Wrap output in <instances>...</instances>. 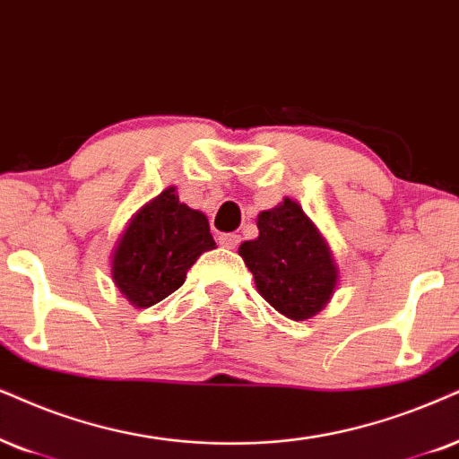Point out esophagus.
Instances as JSON below:
<instances>
[{"label": "esophagus", "mask_w": 459, "mask_h": 459, "mask_svg": "<svg viewBox=\"0 0 459 459\" xmlns=\"http://www.w3.org/2000/svg\"><path fill=\"white\" fill-rule=\"evenodd\" d=\"M220 246L222 247H229V249H235L237 246H239V241H241V237L237 235V233H224V235H220Z\"/></svg>", "instance_id": "34e87169"}]
</instances>
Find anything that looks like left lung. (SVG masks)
I'll list each match as a JSON object with an SVG mask.
<instances>
[{
	"label": "left lung",
	"mask_w": 459,
	"mask_h": 459,
	"mask_svg": "<svg viewBox=\"0 0 459 459\" xmlns=\"http://www.w3.org/2000/svg\"><path fill=\"white\" fill-rule=\"evenodd\" d=\"M256 226L258 237L241 243L239 256L252 271L260 297L290 320H309L328 305L339 280L326 239L288 196L260 212Z\"/></svg>",
	"instance_id": "8db88e82"
}]
</instances>
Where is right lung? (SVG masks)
Masks as SVG:
<instances>
[{
	"label": "right lung",
	"instance_id": "right-lung-1",
	"mask_svg": "<svg viewBox=\"0 0 459 459\" xmlns=\"http://www.w3.org/2000/svg\"><path fill=\"white\" fill-rule=\"evenodd\" d=\"M213 247L205 213L179 203L171 186L129 220L114 249L112 280L131 305L146 309L176 292L196 258Z\"/></svg>",
	"mask_w": 459,
	"mask_h": 459
}]
</instances>
